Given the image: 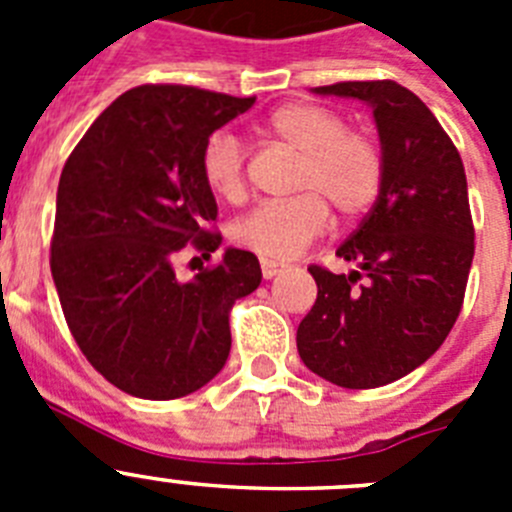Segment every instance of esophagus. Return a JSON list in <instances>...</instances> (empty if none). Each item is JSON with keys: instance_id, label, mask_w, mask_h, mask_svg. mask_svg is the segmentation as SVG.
<instances>
[{"instance_id": "34e87169", "label": "esophagus", "mask_w": 512, "mask_h": 512, "mask_svg": "<svg viewBox=\"0 0 512 512\" xmlns=\"http://www.w3.org/2000/svg\"><path fill=\"white\" fill-rule=\"evenodd\" d=\"M279 271H282V264H279V261L261 259V274H264V279H274Z\"/></svg>"}]
</instances>
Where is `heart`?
I'll use <instances>...</instances> for the list:
<instances>
[{"label": "heart", "mask_w": 512, "mask_h": 512, "mask_svg": "<svg viewBox=\"0 0 512 512\" xmlns=\"http://www.w3.org/2000/svg\"><path fill=\"white\" fill-rule=\"evenodd\" d=\"M264 133L302 153L289 200H269L235 220L233 241L264 259H295L330 223L328 202L343 217H356L382 192L384 158L369 135L348 128L341 112L318 102H287L271 112ZM205 184L223 200H241L246 153L241 140L217 130L202 148Z\"/></svg>", "instance_id": "heart-1"}]
</instances>
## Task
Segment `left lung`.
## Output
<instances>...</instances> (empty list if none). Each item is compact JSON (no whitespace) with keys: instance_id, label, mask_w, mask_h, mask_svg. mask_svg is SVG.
Returning a JSON list of instances; mask_svg holds the SVG:
<instances>
[{"instance_id":"8db88e82","label":"left lung","mask_w":512,"mask_h":512,"mask_svg":"<svg viewBox=\"0 0 512 512\" xmlns=\"http://www.w3.org/2000/svg\"><path fill=\"white\" fill-rule=\"evenodd\" d=\"M315 94L372 107L384 179L336 251L356 269H307L318 300L297 328V351L318 377L372 390L431 359L459 318L474 259L467 174L441 122L397 81H338Z\"/></svg>"}]
</instances>
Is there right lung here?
<instances>
[{
  "instance_id": "add662e5",
  "label": "right lung",
  "mask_w": 512,
  "mask_h": 512,
  "mask_svg": "<svg viewBox=\"0 0 512 512\" xmlns=\"http://www.w3.org/2000/svg\"><path fill=\"white\" fill-rule=\"evenodd\" d=\"M256 97L143 84L92 122L61 171L51 271L71 336L117 390L176 400L230 354V307L261 284L259 259L228 248L189 282L176 253L220 246L202 148Z\"/></svg>"
}]
</instances>
